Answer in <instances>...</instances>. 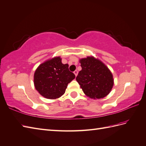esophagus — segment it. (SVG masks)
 Masks as SVG:
<instances>
[{
    "mask_svg": "<svg viewBox=\"0 0 146 146\" xmlns=\"http://www.w3.org/2000/svg\"><path fill=\"white\" fill-rule=\"evenodd\" d=\"M74 74H75V76H77V74H78V71H77V70H75V71L74 72Z\"/></svg>",
    "mask_w": 146,
    "mask_h": 146,
    "instance_id": "esophagus-1",
    "label": "esophagus"
}]
</instances>
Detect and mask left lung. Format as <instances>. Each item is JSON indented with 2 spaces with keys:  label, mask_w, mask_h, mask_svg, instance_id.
<instances>
[{
  "label": "left lung",
  "mask_w": 146,
  "mask_h": 146,
  "mask_svg": "<svg viewBox=\"0 0 146 146\" xmlns=\"http://www.w3.org/2000/svg\"><path fill=\"white\" fill-rule=\"evenodd\" d=\"M82 70L76 80L86 96L101 99L107 96L113 85L112 74L108 68L93 56L80 60Z\"/></svg>",
  "instance_id": "8db88e82"
}]
</instances>
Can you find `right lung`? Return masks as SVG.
Wrapping results in <instances>:
<instances>
[{
	"label": "right lung",
	"mask_w": 146,
	"mask_h": 146,
	"mask_svg": "<svg viewBox=\"0 0 146 146\" xmlns=\"http://www.w3.org/2000/svg\"><path fill=\"white\" fill-rule=\"evenodd\" d=\"M75 77L69 70V65L62 64L60 57H56L38 67L34 73V86L42 96L56 99L65 93L68 84Z\"/></svg>",
	"instance_id": "add662e5"
}]
</instances>
